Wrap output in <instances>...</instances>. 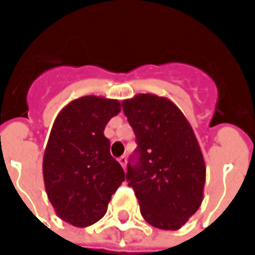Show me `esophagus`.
<instances>
[{"label":"esophagus","mask_w":255,"mask_h":255,"mask_svg":"<svg viewBox=\"0 0 255 255\" xmlns=\"http://www.w3.org/2000/svg\"><path fill=\"white\" fill-rule=\"evenodd\" d=\"M119 162L123 166V169H126V166H127V156H121L119 157Z\"/></svg>","instance_id":"1"}]
</instances>
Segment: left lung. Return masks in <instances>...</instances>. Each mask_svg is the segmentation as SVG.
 Here are the masks:
<instances>
[{
    "label": "left lung",
    "instance_id": "obj_1",
    "mask_svg": "<svg viewBox=\"0 0 255 255\" xmlns=\"http://www.w3.org/2000/svg\"><path fill=\"white\" fill-rule=\"evenodd\" d=\"M136 136V163H128L132 187L146 222L177 230L201 207L205 162L193 127L171 100L139 93L123 102Z\"/></svg>",
    "mask_w": 255,
    "mask_h": 255
}]
</instances>
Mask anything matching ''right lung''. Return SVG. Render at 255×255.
I'll list each match as a JSON object with an SVG mask.
<instances>
[{
    "label": "right lung",
    "instance_id": "1",
    "mask_svg": "<svg viewBox=\"0 0 255 255\" xmlns=\"http://www.w3.org/2000/svg\"><path fill=\"white\" fill-rule=\"evenodd\" d=\"M116 99L82 96L55 117L43 156L46 193L64 222L86 228L105 216L112 195L126 180L103 134L120 113Z\"/></svg>",
    "mask_w": 255,
    "mask_h": 255
}]
</instances>
